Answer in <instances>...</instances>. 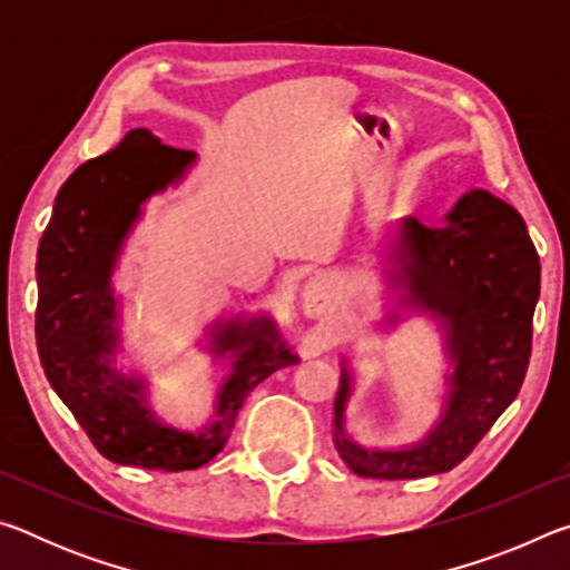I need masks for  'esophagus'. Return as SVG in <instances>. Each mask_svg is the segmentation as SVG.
I'll list each match as a JSON object with an SVG mask.
<instances>
[{"instance_id":"1","label":"esophagus","mask_w":570,"mask_h":570,"mask_svg":"<svg viewBox=\"0 0 570 570\" xmlns=\"http://www.w3.org/2000/svg\"><path fill=\"white\" fill-rule=\"evenodd\" d=\"M334 294V278L330 274H316L308 278L302 292V312L308 320H320V316L330 308Z\"/></svg>"}]
</instances>
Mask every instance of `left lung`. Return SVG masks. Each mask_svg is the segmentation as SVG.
Returning <instances> with one entry per match:
<instances>
[{
  "label": "left lung",
  "mask_w": 570,
  "mask_h": 570,
  "mask_svg": "<svg viewBox=\"0 0 570 570\" xmlns=\"http://www.w3.org/2000/svg\"><path fill=\"white\" fill-rule=\"evenodd\" d=\"M384 332L410 316L435 322L445 377L440 414L420 440L370 448L346 430L354 366L342 354L332 435L346 468L360 478L412 480L448 472L465 460L523 384L540 262L525 220L493 193L472 188L440 228L400 218L380 248Z\"/></svg>",
  "instance_id": "left-lung-1"
}]
</instances>
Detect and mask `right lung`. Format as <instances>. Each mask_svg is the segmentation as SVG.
<instances>
[{"mask_svg":"<svg viewBox=\"0 0 570 570\" xmlns=\"http://www.w3.org/2000/svg\"><path fill=\"white\" fill-rule=\"evenodd\" d=\"M193 150L163 146L135 128L100 158L82 163L55 198L37 248V352L47 380L92 445L118 465L196 470L228 442L248 392L298 354L272 314L216 316L198 346L224 366L208 420L198 430L166 422L153 377L115 364L122 346V298L112 284L122 250L153 196L178 188L196 168Z\"/></svg>","mask_w":570,"mask_h":570,"instance_id":"add662e5","label":"right lung"}]
</instances>
